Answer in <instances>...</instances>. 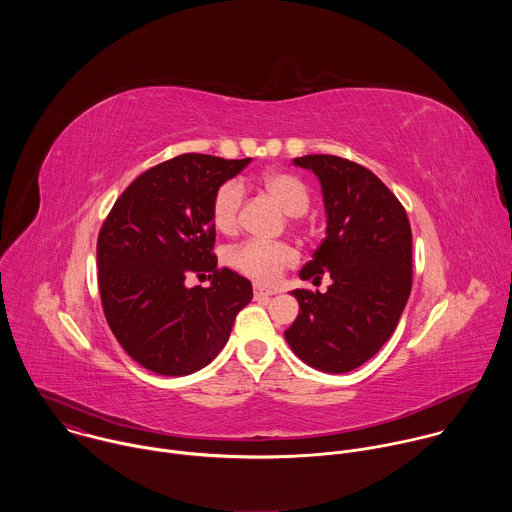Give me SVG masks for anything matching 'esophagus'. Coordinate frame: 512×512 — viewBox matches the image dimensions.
Returning a JSON list of instances; mask_svg holds the SVG:
<instances>
[{
	"instance_id": "esophagus-1",
	"label": "esophagus",
	"mask_w": 512,
	"mask_h": 512,
	"mask_svg": "<svg viewBox=\"0 0 512 512\" xmlns=\"http://www.w3.org/2000/svg\"><path fill=\"white\" fill-rule=\"evenodd\" d=\"M275 294H277L275 289H265V287H261V285H255V287H253V296H255V300L271 298V296H275Z\"/></svg>"
}]
</instances>
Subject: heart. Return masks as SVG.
I'll list each match as a JSON object with an SVG mask.
<instances>
[{"mask_svg": "<svg viewBox=\"0 0 512 512\" xmlns=\"http://www.w3.org/2000/svg\"><path fill=\"white\" fill-rule=\"evenodd\" d=\"M259 184L267 194H271L281 208L291 214L300 216L308 210L310 192L308 186L291 172L283 170H269L261 174ZM245 206V186L239 180H227L216 188L212 196V223L218 231L233 233L239 223ZM229 265L259 281V283H273L281 277L287 267H294L298 263V251L287 243H267V241H243L227 251Z\"/></svg>", "mask_w": 512, "mask_h": 512, "instance_id": "1", "label": "heart"}]
</instances>
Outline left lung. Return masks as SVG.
I'll return each instance as SVG.
<instances>
[{
  "instance_id": "8db88e82",
  "label": "left lung",
  "mask_w": 512,
  "mask_h": 512,
  "mask_svg": "<svg viewBox=\"0 0 512 512\" xmlns=\"http://www.w3.org/2000/svg\"><path fill=\"white\" fill-rule=\"evenodd\" d=\"M312 170L326 208V239L300 277L326 294L294 289L300 314L285 340L324 373H348L391 338L411 294V227L397 196L364 166L338 156L294 158Z\"/></svg>"
}]
</instances>
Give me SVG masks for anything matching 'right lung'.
Masks as SVG:
<instances>
[{
  "label": "right lung",
  "mask_w": 512,
  "mask_h": 512,
  "mask_svg": "<svg viewBox=\"0 0 512 512\" xmlns=\"http://www.w3.org/2000/svg\"><path fill=\"white\" fill-rule=\"evenodd\" d=\"M249 162L176 156L137 176L107 214L97 239L103 312L143 369L166 377L200 371L251 302V281L216 267L210 210L216 188ZM190 274H208L211 285L186 288Z\"/></svg>",
  "instance_id": "add662e5"
}]
</instances>
